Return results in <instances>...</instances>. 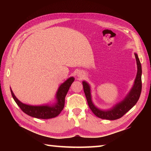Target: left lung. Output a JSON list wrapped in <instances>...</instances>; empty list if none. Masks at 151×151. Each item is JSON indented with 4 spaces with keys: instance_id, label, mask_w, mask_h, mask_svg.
Returning a JSON list of instances; mask_svg holds the SVG:
<instances>
[{
    "instance_id": "obj_1",
    "label": "left lung",
    "mask_w": 151,
    "mask_h": 151,
    "mask_svg": "<svg viewBox=\"0 0 151 151\" xmlns=\"http://www.w3.org/2000/svg\"><path fill=\"white\" fill-rule=\"evenodd\" d=\"M135 54V57L136 59L137 65V73L136 75V78L134 82V84L131 89V91L123 101L116 105L109 110L104 111L99 110V108L95 106L91 101V97L90 93V87L87 82L84 81L82 82L83 88H84V91L85 93V95L86 99H87L88 103L89 108L91 109L93 113L96 116L103 119L107 120H115L119 119L121 117L129 111L134 105L136 104L137 101L139 100L141 92H142V65H141L140 61L138 58L137 54Z\"/></svg>"
}]
</instances>
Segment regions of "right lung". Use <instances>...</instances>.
<instances>
[{"mask_svg":"<svg viewBox=\"0 0 151 151\" xmlns=\"http://www.w3.org/2000/svg\"><path fill=\"white\" fill-rule=\"evenodd\" d=\"M75 81L73 77H70L60 86L56 94L57 101L52 106H30L22 103L16 98L10 88L11 93L16 103L21 110L31 117L37 119H50L56 117L62 111L65 105V98L69 91L70 86Z\"/></svg>","mask_w":151,"mask_h":151,"instance_id":"add662e5","label":"right lung"}]
</instances>
